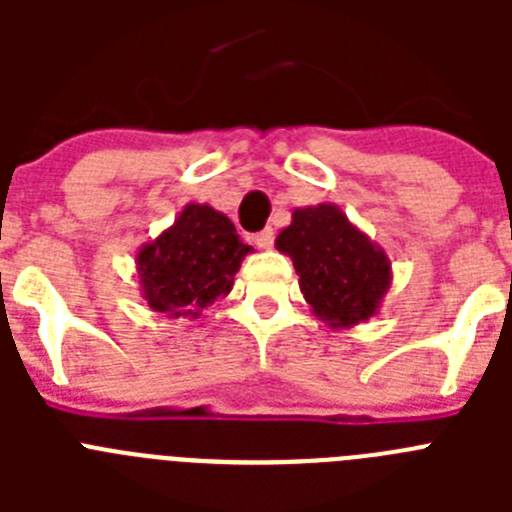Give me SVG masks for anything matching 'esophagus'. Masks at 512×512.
Returning <instances> with one entry per match:
<instances>
[{
    "mask_svg": "<svg viewBox=\"0 0 512 512\" xmlns=\"http://www.w3.org/2000/svg\"><path fill=\"white\" fill-rule=\"evenodd\" d=\"M253 243H256L259 248H271V243H274V230L264 228L261 233L253 235Z\"/></svg>",
    "mask_w": 512,
    "mask_h": 512,
    "instance_id": "esophagus-1",
    "label": "esophagus"
}]
</instances>
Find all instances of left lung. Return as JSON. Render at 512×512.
<instances>
[{
	"mask_svg": "<svg viewBox=\"0 0 512 512\" xmlns=\"http://www.w3.org/2000/svg\"><path fill=\"white\" fill-rule=\"evenodd\" d=\"M277 248L295 264L312 315L333 330L374 318L390 292V256L333 202L297 207Z\"/></svg>",
	"mask_w": 512,
	"mask_h": 512,
	"instance_id": "8db88e82",
	"label": "left lung"
}]
</instances>
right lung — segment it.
<instances>
[{"mask_svg": "<svg viewBox=\"0 0 512 512\" xmlns=\"http://www.w3.org/2000/svg\"><path fill=\"white\" fill-rule=\"evenodd\" d=\"M253 248L235 233L230 217L189 202L174 225L135 251V277L143 300L166 318H200L228 297L233 277Z\"/></svg>", "mask_w": 512, "mask_h": 512, "instance_id": "1", "label": "right lung"}]
</instances>
